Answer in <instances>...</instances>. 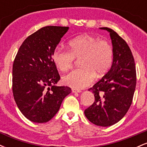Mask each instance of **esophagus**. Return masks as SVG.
<instances>
[{"instance_id": "1", "label": "esophagus", "mask_w": 147, "mask_h": 147, "mask_svg": "<svg viewBox=\"0 0 147 147\" xmlns=\"http://www.w3.org/2000/svg\"><path fill=\"white\" fill-rule=\"evenodd\" d=\"M72 92H74V93H76V92H82V90H78V89L72 88Z\"/></svg>"}]
</instances>
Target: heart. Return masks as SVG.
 Listing matches in <instances>:
<instances>
[{"label":"heart","mask_w":147,"mask_h":147,"mask_svg":"<svg viewBox=\"0 0 147 147\" xmlns=\"http://www.w3.org/2000/svg\"><path fill=\"white\" fill-rule=\"evenodd\" d=\"M68 50L57 47L52 58L57 68L67 71L73 66L75 59H79L81 68L72 70L63 77L64 84L73 88L88 86L95 75L102 77L111 68L113 59V48L107 41L88 34H84L68 42Z\"/></svg>","instance_id":"b5f03b06"}]
</instances>
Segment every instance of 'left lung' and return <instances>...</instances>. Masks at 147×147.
Wrapping results in <instances>:
<instances>
[{"label":"left lung","mask_w":147,"mask_h":147,"mask_svg":"<svg viewBox=\"0 0 147 147\" xmlns=\"http://www.w3.org/2000/svg\"><path fill=\"white\" fill-rule=\"evenodd\" d=\"M110 33L113 59L111 70L88 90L95 102L84 111L92 124L109 126L119 122L129 111L136 86L134 58L126 42L113 30L100 28Z\"/></svg>","instance_id":"8db88e82"}]
</instances>
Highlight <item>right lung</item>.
Wrapping results in <instances>:
<instances>
[{
  "instance_id": "add662e5",
  "label": "right lung",
  "mask_w": 147,
  "mask_h": 147,
  "mask_svg": "<svg viewBox=\"0 0 147 147\" xmlns=\"http://www.w3.org/2000/svg\"><path fill=\"white\" fill-rule=\"evenodd\" d=\"M68 29L43 27L23 41L14 59L13 95L22 114L33 122L50 120L71 92L70 87L55 86L60 76L52 58V52Z\"/></svg>"
}]
</instances>
